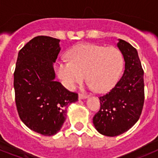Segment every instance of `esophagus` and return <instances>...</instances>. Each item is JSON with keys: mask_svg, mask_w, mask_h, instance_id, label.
Instances as JSON below:
<instances>
[{"mask_svg": "<svg viewBox=\"0 0 158 158\" xmlns=\"http://www.w3.org/2000/svg\"><path fill=\"white\" fill-rule=\"evenodd\" d=\"M79 96V99H80V100H82V99H85L88 97L87 95L84 94V93H79V96Z\"/></svg>", "mask_w": 158, "mask_h": 158, "instance_id": "obj_1", "label": "esophagus"}]
</instances>
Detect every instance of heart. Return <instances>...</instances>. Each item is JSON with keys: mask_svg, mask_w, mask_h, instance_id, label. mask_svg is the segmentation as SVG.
Instances as JSON below:
<instances>
[{"mask_svg": "<svg viewBox=\"0 0 158 158\" xmlns=\"http://www.w3.org/2000/svg\"><path fill=\"white\" fill-rule=\"evenodd\" d=\"M68 62L56 65L58 76L64 85L73 89L85 74L89 87L99 93L109 91L115 85L123 69L121 51L114 47H104L94 43H80L67 54Z\"/></svg>", "mask_w": 158, "mask_h": 158, "instance_id": "heart-1", "label": "heart"}]
</instances>
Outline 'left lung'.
I'll list each match as a JSON object with an SVG mask.
<instances>
[{
    "label": "left lung",
    "mask_w": 158,
    "mask_h": 158,
    "mask_svg": "<svg viewBox=\"0 0 158 158\" xmlns=\"http://www.w3.org/2000/svg\"><path fill=\"white\" fill-rule=\"evenodd\" d=\"M125 60L120 80L99 97L100 107L93 118L99 133L114 137L126 132L139 120L145 100L144 71L137 50L123 40L117 43Z\"/></svg>",
    "instance_id": "left-lung-1"
}]
</instances>
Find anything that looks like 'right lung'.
<instances>
[{
    "label": "right lung",
    "mask_w": 158,
    "mask_h": 158,
    "mask_svg": "<svg viewBox=\"0 0 158 158\" xmlns=\"http://www.w3.org/2000/svg\"><path fill=\"white\" fill-rule=\"evenodd\" d=\"M60 40L37 36L19 51L14 71L15 102L22 122L44 136L57 134L66 117L67 107L78 100L54 81L53 63L60 52Z\"/></svg>",
    "instance_id": "add662e5"
}]
</instances>
